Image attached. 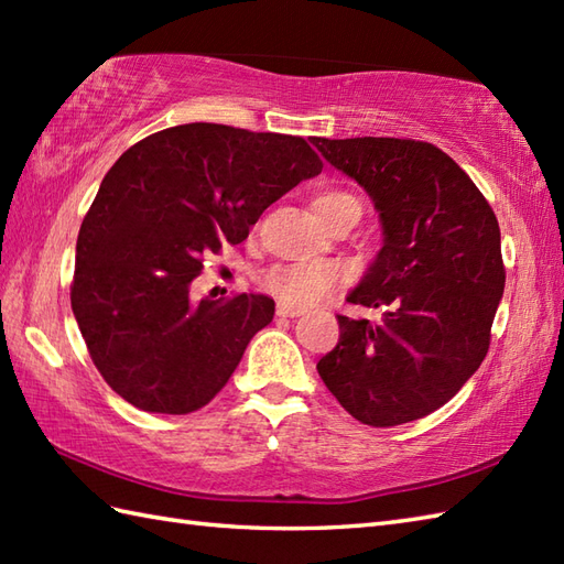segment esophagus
I'll use <instances>...</instances> for the list:
<instances>
[{"mask_svg":"<svg viewBox=\"0 0 564 564\" xmlns=\"http://www.w3.org/2000/svg\"><path fill=\"white\" fill-rule=\"evenodd\" d=\"M303 313H305L303 307H295V305H289V303L275 305V315H279V317H301Z\"/></svg>","mask_w":564,"mask_h":564,"instance_id":"34e87169","label":"esophagus"}]
</instances>
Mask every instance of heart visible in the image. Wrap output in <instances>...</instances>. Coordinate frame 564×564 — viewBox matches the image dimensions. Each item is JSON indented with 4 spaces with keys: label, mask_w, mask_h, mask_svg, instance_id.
<instances>
[{
    "label": "heart",
    "mask_w": 564,
    "mask_h": 564,
    "mask_svg": "<svg viewBox=\"0 0 564 564\" xmlns=\"http://www.w3.org/2000/svg\"><path fill=\"white\" fill-rule=\"evenodd\" d=\"M313 208L322 223H327L332 215L344 210L361 213V203L349 191L329 188L315 196ZM344 283L341 267L332 261H297V263H279V267L263 273L261 285L281 303L295 307H307L327 301L332 293H337Z\"/></svg>",
    "instance_id": "heart-1"
}]
</instances>
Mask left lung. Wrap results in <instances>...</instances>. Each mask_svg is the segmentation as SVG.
Wrapping results in <instances>:
<instances>
[{
	"mask_svg": "<svg viewBox=\"0 0 564 564\" xmlns=\"http://www.w3.org/2000/svg\"><path fill=\"white\" fill-rule=\"evenodd\" d=\"M373 200L382 247L346 301L380 322L337 315L339 341L317 373L368 426H398L446 404L485 361L505 293L497 215L431 142L313 138Z\"/></svg>",
	"mask_w": 564,
	"mask_h": 564,
	"instance_id": "left-lung-1",
	"label": "left lung"
}]
</instances>
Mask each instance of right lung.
Instances as JSON below:
<instances>
[{
  "instance_id": "1",
  "label": "right lung",
  "mask_w": 564,
  "mask_h": 564,
  "mask_svg": "<svg viewBox=\"0 0 564 564\" xmlns=\"http://www.w3.org/2000/svg\"><path fill=\"white\" fill-rule=\"evenodd\" d=\"M322 160L303 138L186 123L126 150L84 215L72 313L94 366L142 412L206 406L273 319L269 295L191 297L203 257L247 239Z\"/></svg>"
}]
</instances>
